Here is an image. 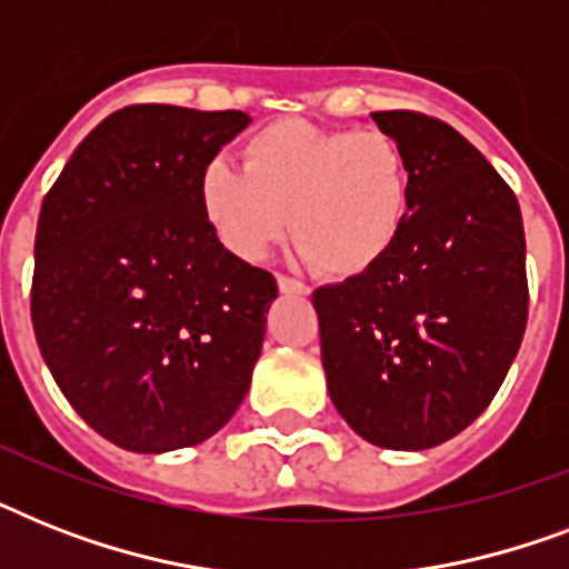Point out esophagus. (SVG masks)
Wrapping results in <instances>:
<instances>
[{
  "instance_id": "esophagus-1",
  "label": "esophagus",
  "mask_w": 569,
  "mask_h": 569,
  "mask_svg": "<svg viewBox=\"0 0 569 569\" xmlns=\"http://www.w3.org/2000/svg\"><path fill=\"white\" fill-rule=\"evenodd\" d=\"M277 286H280V292L286 295H310V286L301 283V280H295L289 274H277Z\"/></svg>"
}]
</instances>
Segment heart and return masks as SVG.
Returning <instances> with one entry per match:
<instances>
[{
    "instance_id": "b5f03b06",
    "label": "heart",
    "mask_w": 569,
    "mask_h": 569,
    "mask_svg": "<svg viewBox=\"0 0 569 569\" xmlns=\"http://www.w3.org/2000/svg\"><path fill=\"white\" fill-rule=\"evenodd\" d=\"M197 203L227 253L257 262L286 230L303 262L351 280L396 248L413 209V168L383 129L271 120L241 144V171L212 159Z\"/></svg>"
}]
</instances>
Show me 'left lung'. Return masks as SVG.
Masks as SVG:
<instances>
[{"label": "left lung", "instance_id": "1", "mask_svg": "<svg viewBox=\"0 0 569 569\" xmlns=\"http://www.w3.org/2000/svg\"><path fill=\"white\" fill-rule=\"evenodd\" d=\"M405 144L413 209L378 268L312 292L333 405L380 449L440 446L502 387L529 319L517 194L449 123L372 111Z\"/></svg>", "mask_w": 569, "mask_h": 569}]
</instances>
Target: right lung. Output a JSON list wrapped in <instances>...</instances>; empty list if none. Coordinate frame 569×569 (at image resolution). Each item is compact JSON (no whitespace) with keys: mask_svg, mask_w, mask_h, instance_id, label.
I'll return each mask as SVG.
<instances>
[{"mask_svg":"<svg viewBox=\"0 0 569 569\" xmlns=\"http://www.w3.org/2000/svg\"><path fill=\"white\" fill-rule=\"evenodd\" d=\"M248 120L127 106L43 197L34 337L76 413L120 449L209 440L250 387L277 280L227 253L197 203L200 171Z\"/></svg>","mask_w":569,"mask_h":569,"instance_id":"1","label":"right lung"}]
</instances>
